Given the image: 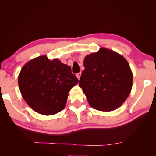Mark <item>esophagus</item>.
Instances as JSON below:
<instances>
[{
	"label": "esophagus",
	"instance_id": "34e87169",
	"mask_svg": "<svg viewBox=\"0 0 156 156\" xmlns=\"http://www.w3.org/2000/svg\"><path fill=\"white\" fill-rule=\"evenodd\" d=\"M80 76H81V73H80V72H79V73H77V74H76V77L78 78V80H80Z\"/></svg>",
	"mask_w": 156,
	"mask_h": 156
}]
</instances>
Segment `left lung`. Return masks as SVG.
Listing matches in <instances>:
<instances>
[{
  "mask_svg": "<svg viewBox=\"0 0 156 156\" xmlns=\"http://www.w3.org/2000/svg\"><path fill=\"white\" fill-rule=\"evenodd\" d=\"M79 86L90 106L111 112L122 105L131 93L133 73L122 55L102 47L84 58Z\"/></svg>",
  "mask_w": 156,
  "mask_h": 156,
  "instance_id": "obj_1",
  "label": "left lung"
}]
</instances>
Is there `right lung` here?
Returning <instances> with one entry per match:
<instances>
[{"label":"right lung","instance_id":"add662e5","mask_svg":"<svg viewBox=\"0 0 156 156\" xmlns=\"http://www.w3.org/2000/svg\"><path fill=\"white\" fill-rule=\"evenodd\" d=\"M18 83L23 98L31 109L51 115L64 109L69 92L78 80L70 67L58 59L49 60L43 55L23 66Z\"/></svg>","mask_w":156,"mask_h":156}]
</instances>
